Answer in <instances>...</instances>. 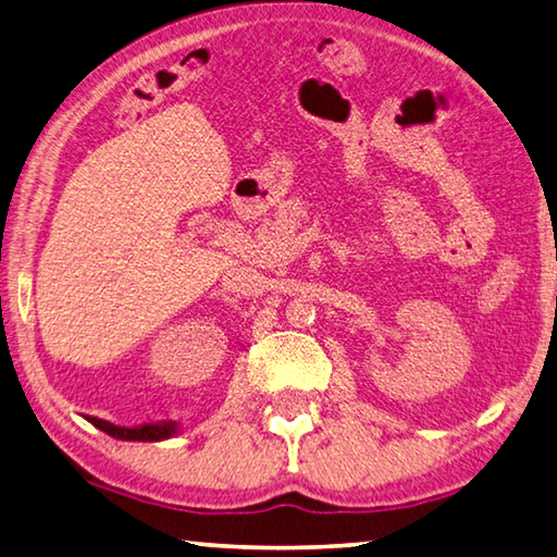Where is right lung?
I'll return each mask as SVG.
<instances>
[{
  "label": "right lung",
  "instance_id": "obj_1",
  "mask_svg": "<svg viewBox=\"0 0 557 557\" xmlns=\"http://www.w3.org/2000/svg\"><path fill=\"white\" fill-rule=\"evenodd\" d=\"M89 422L94 428H98L106 434H111L115 440H123V442H163V440H171L176 437L181 432L178 422H157V424H141V428H117L113 422H106V420H98V418H89Z\"/></svg>",
  "mask_w": 557,
  "mask_h": 557
}]
</instances>
